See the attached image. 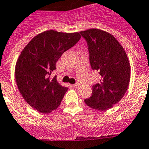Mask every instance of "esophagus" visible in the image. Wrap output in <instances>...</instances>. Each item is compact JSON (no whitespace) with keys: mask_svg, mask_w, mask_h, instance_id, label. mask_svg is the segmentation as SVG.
Returning a JSON list of instances; mask_svg holds the SVG:
<instances>
[{"mask_svg":"<svg viewBox=\"0 0 149 149\" xmlns=\"http://www.w3.org/2000/svg\"><path fill=\"white\" fill-rule=\"evenodd\" d=\"M79 83H76L74 84V85H73V87L75 88H78L79 87Z\"/></svg>","mask_w":149,"mask_h":149,"instance_id":"esophagus-1","label":"esophagus"}]
</instances>
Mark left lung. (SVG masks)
I'll use <instances>...</instances> for the list:
<instances>
[{
    "label": "left lung",
    "instance_id": "1",
    "mask_svg": "<svg viewBox=\"0 0 149 149\" xmlns=\"http://www.w3.org/2000/svg\"><path fill=\"white\" fill-rule=\"evenodd\" d=\"M88 46L92 70L99 72V83L92 86L86 105L100 111L108 110L121 100L129 86L130 64L124 48L112 34L92 28L80 32Z\"/></svg>",
    "mask_w": 149,
    "mask_h": 149
}]
</instances>
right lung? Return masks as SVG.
Returning a JSON list of instances; mask_svg holds the SVG:
<instances>
[{
    "label": "right lung",
    "instance_id": "1",
    "mask_svg": "<svg viewBox=\"0 0 149 149\" xmlns=\"http://www.w3.org/2000/svg\"><path fill=\"white\" fill-rule=\"evenodd\" d=\"M81 38L79 33L46 31L33 37L16 61L15 78L25 101L41 113H50L60 106L68 88L50 75L64 52Z\"/></svg>",
    "mask_w": 149,
    "mask_h": 149
}]
</instances>
